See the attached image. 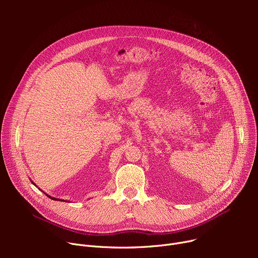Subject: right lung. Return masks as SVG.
<instances>
[{"instance_id": "1", "label": "right lung", "mask_w": 258, "mask_h": 258, "mask_svg": "<svg viewBox=\"0 0 258 258\" xmlns=\"http://www.w3.org/2000/svg\"><path fill=\"white\" fill-rule=\"evenodd\" d=\"M31 183H32L33 185H35V183H33L32 181H31ZM35 186H36V185H35ZM39 190H42V189H39ZM42 191H43V190H42ZM43 192H44V191H43ZM44 194H46V192H44ZM46 196H47V197H49V198H50V199H52V200H55V201H64V200H60V199H56V198H53V197H50V196H48L47 194H46Z\"/></svg>"}]
</instances>
